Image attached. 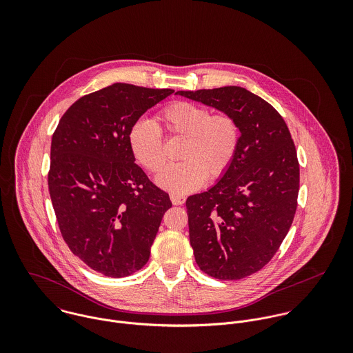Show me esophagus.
<instances>
[{
  "label": "esophagus",
  "mask_w": 353,
  "mask_h": 353,
  "mask_svg": "<svg viewBox=\"0 0 353 353\" xmlns=\"http://www.w3.org/2000/svg\"><path fill=\"white\" fill-rule=\"evenodd\" d=\"M170 199H171V202H172L174 205H182V203H185V201H186V199H185L183 196H181V194H174V193L170 194Z\"/></svg>",
  "instance_id": "34e87169"
}]
</instances>
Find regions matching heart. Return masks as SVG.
Wrapping results in <instances>:
<instances>
[{"instance_id": "b5f03b06", "label": "heart", "mask_w": 353, "mask_h": 353, "mask_svg": "<svg viewBox=\"0 0 353 353\" xmlns=\"http://www.w3.org/2000/svg\"><path fill=\"white\" fill-rule=\"evenodd\" d=\"M157 121L171 140H183L178 159L159 178L160 188L186 194L199 189L206 179H217L230 168L241 141V128L234 115L214 112L192 101H175L165 105ZM134 160L148 172H160L165 163L164 141L156 123L136 121L128 134Z\"/></svg>"}]
</instances>
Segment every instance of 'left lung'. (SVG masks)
Wrapping results in <instances>:
<instances>
[{
  "label": "left lung",
  "mask_w": 353,
  "mask_h": 353,
  "mask_svg": "<svg viewBox=\"0 0 353 353\" xmlns=\"http://www.w3.org/2000/svg\"><path fill=\"white\" fill-rule=\"evenodd\" d=\"M235 117L236 154L223 178L186 200L196 262L219 280L261 270L287 236L298 206L299 161L277 110L242 87L178 91Z\"/></svg>",
  "instance_id": "1"
}]
</instances>
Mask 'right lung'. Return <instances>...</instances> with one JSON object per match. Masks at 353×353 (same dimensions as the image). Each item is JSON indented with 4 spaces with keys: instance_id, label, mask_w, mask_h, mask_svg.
Instances as JSON below:
<instances>
[{
    "instance_id": "1",
    "label": "right lung",
    "mask_w": 353,
    "mask_h": 353,
    "mask_svg": "<svg viewBox=\"0 0 353 353\" xmlns=\"http://www.w3.org/2000/svg\"><path fill=\"white\" fill-rule=\"evenodd\" d=\"M174 90L115 83L74 101L51 139L49 192L70 252L107 277H125L150 259L165 192L134 163L132 125Z\"/></svg>"
}]
</instances>
